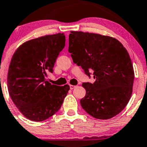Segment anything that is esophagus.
Wrapping results in <instances>:
<instances>
[{
  "instance_id": "obj_1",
  "label": "esophagus",
  "mask_w": 147,
  "mask_h": 147,
  "mask_svg": "<svg viewBox=\"0 0 147 147\" xmlns=\"http://www.w3.org/2000/svg\"><path fill=\"white\" fill-rule=\"evenodd\" d=\"M75 87H76V86H74V85H70V88L71 90H72L73 88H75Z\"/></svg>"
}]
</instances>
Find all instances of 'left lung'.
Listing matches in <instances>:
<instances>
[{
	"label": "left lung",
	"mask_w": 147,
	"mask_h": 147,
	"mask_svg": "<svg viewBox=\"0 0 147 147\" xmlns=\"http://www.w3.org/2000/svg\"><path fill=\"white\" fill-rule=\"evenodd\" d=\"M68 51L73 62L81 66L93 84H82L86 96L82 107L98 119H109L127 105L133 92L134 70L123 45L115 38L97 33L70 31Z\"/></svg>",
	"instance_id": "1"
}]
</instances>
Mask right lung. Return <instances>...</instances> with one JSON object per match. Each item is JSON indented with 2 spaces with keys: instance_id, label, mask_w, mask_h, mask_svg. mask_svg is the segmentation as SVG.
Returning a JSON list of instances; mask_svg holds the SVG:
<instances>
[{
  "instance_id": "right-lung-1",
  "label": "right lung",
  "mask_w": 147,
  "mask_h": 147,
  "mask_svg": "<svg viewBox=\"0 0 147 147\" xmlns=\"http://www.w3.org/2000/svg\"><path fill=\"white\" fill-rule=\"evenodd\" d=\"M65 42L63 33L45 35L23 43L12 56L8 91L16 107L29 120L49 118L59 110L67 96L69 85L56 86L47 80Z\"/></svg>"
}]
</instances>
